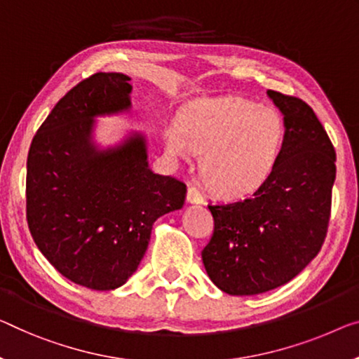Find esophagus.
Returning a JSON list of instances; mask_svg holds the SVG:
<instances>
[{"instance_id":"34e87169","label":"esophagus","mask_w":359,"mask_h":359,"mask_svg":"<svg viewBox=\"0 0 359 359\" xmlns=\"http://www.w3.org/2000/svg\"><path fill=\"white\" fill-rule=\"evenodd\" d=\"M187 201L194 203V205H201V203L205 201V198H203L201 191L198 190L196 187H189V191H187Z\"/></svg>"}]
</instances>
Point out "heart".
<instances>
[{
	"mask_svg": "<svg viewBox=\"0 0 359 359\" xmlns=\"http://www.w3.org/2000/svg\"><path fill=\"white\" fill-rule=\"evenodd\" d=\"M285 140V124L276 109L242 98L201 100L189 106L180 126L164 128L170 158L203 153L201 177L208 189L242 198L258 189L274 169Z\"/></svg>",
	"mask_w": 359,
	"mask_h": 359,
	"instance_id": "b5f03b06",
	"label": "heart"
}]
</instances>
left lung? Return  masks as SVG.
<instances>
[{
  "mask_svg": "<svg viewBox=\"0 0 359 359\" xmlns=\"http://www.w3.org/2000/svg\"><path fill=\"white\" fill-rule=\"evenodd\" d=\"M285 124L279 159L253 196L208 205L214 232L203 264L229 295H258L292 280L327 235L335 149L311 106L267 90Z\"/></svg>",
  "mask_w": 359,
  "mask_h": 359,
  "instance_id": "1",
  "label": "left lung"
}]
</instances>
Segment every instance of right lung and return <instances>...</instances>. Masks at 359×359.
I'll use <instances>...</instances> for the list:
<instances>
[{"instance_id":"right-lung-1","label":"right lung","mask_w":359,"mask_h":359,"mask_svg":"<svg viewBox=\"0 0 359 359\" xmlns=\"http://www.w3.org/2000/svg\"><path fill=\"white\" fill-rule=\"evenodd\" d=\"M124 74L98 72L57 101L27 156V224L43 256L92 290L124 285L154 221L184 206L187 185L149 170L142 135L98 151L93 117L130 108Z\"/></svg>"}]
</instances>
